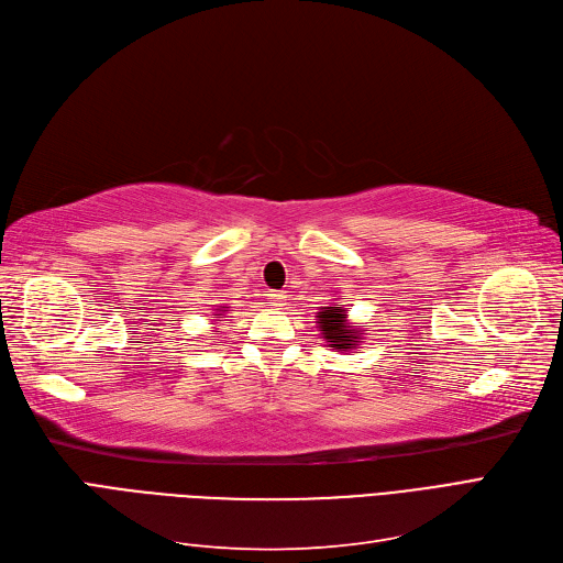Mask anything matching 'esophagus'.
Returning a JSON list of instances; mask_svg holds the SVG:
<instances>
[{"label":"esophagus","instance_id":"1","mask_svg":"<svg viewBox=\"0 0 563 563\" xmlns=\"http://www.w3.org/2000/svg\"><path fill=\"white\" fill-rule=\"evenodd\" d=\"M285 299H287V295H285V292H268V297H266L268 306H274V308L285 306Z\"/></svg>","mask_w":563,"mask_h":563}]
</instances>
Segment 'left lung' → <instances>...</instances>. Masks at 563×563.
I'll return each instance as SVG.
<instances>
[{
    "label": "left lung",
    "mask_w": 563,
    "mask_h": 563,
    "mask_svg": "<svg viewBox=\"0 0 563 563\" xmlns=\"http://www.w3.org/2000/svg\"><path fill=\"white\" fill-rule=\"evenodd\" d=\"M318 324L322 331V339L334 350H352L360 345V331L347 322L345 308L334 303L324 306L318 313Z\"/></svg>",
    "instance_id": "1"
}]
</instances>
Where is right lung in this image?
I'll return each mask as SVG.
<instances>
[{
  "label": "right lung",
  "instance_id": "add662e5",
  "mask_svg": "<svg viewBox=\"0 0 563 563\" xmlns=\"http://www.w3.org/2000/svg\"><path fill=\"white\" fill-rule=\"evenodd\" d=\"M218 310H224V306H222V308H218Z\"/></svg>",
  "mask_w": 563,
  "mask_h": 563
}]
</instances>
